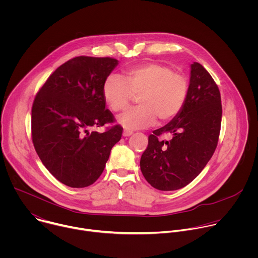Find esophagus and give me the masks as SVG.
<instances>
[{"label":"esophagus","mask_w":258,"mask_h":258,"mask_svg":"<svg viewBox=\"0 0 258 258\" xmlns=\"http://www.w3.org/2000/svg\"><path fill=\"white\" fill-rule=\"evenodd\" d=\"M132 132H130V131H123V133H122V135H123V137H130V136H132Z\"/></svg>","instance_id":"esophagus-1"}]
</instances>
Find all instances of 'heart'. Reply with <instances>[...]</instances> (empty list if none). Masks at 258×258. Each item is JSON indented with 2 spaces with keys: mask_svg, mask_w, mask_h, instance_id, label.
I'll return each instance as SVG.
<instances>
[{
  "mask_svg": "<svg viewBox=\"0 0 258 258\" xmlns=\"http://www.w3.org/2000/svg\"><path fill=\"white\" fill-rule=\"evenodd\" d=\"M103 98L113 111L123 109L138 96L141 105L126 110L117 117L126 131L146 128L175 117L186 104L189 83L185 76L161 63H146L127 68L125 79L111 73L102 86Z\"/></svg>",
  "mask_w": 258,
  "mask_h": 258,
  "instance_id": "heart-1",
  "label": "heart"
}]
</instances>
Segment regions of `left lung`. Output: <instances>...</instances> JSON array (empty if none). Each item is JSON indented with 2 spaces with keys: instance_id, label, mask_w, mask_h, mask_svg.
I'll list each match as a JSON object with an SVG mask.
<instances>
[{
  "instance_id": "1",
  "label": "left lung",
  "mask_w": 258,
  "mask_h": 258,
  "mask_svg": "<svg viewBox=\"0 0 258 258\" xmlns=\"http://www.w3.org/2000/svg\"><path fill=\"white\" fill-rule=\"evenodd\" d=\"M222 100L217 85L198 62L191 65L189 94L181 111L149 136L140 166L146 180L160 191L190 183L212 157L222 123ZM167 133L169 140H158Z\"/></svg>"
}]
</instances>
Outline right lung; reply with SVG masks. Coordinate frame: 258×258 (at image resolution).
Listing matches in <instances>:
<instances>
[{
    "label": "right lung",
    "mask_w": 258,
    "mask_h": 258,
    "mask_svg": "<svg viewBox=\"0 0 258 258\" xmlns=\"http://www.w3.org/2000/svg\"><path fill=\"white\" fill-rule=\"evenodd\" d=\"M110 57L80 56L59 66L36 94L31 109L34 149L46 168L71 188L91 186L102 174L112 147L121 139L118 124L105 108L102 86L117 66Z\"/></svg>",
    "instance_id": "obj_1"
}]
</instances>
